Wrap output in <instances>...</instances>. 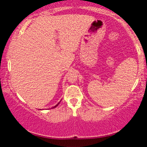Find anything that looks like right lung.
Masks as SVG:
<instances>
[{
  "instance_id": "add662e5",
  "label": "right lung",
  "mask_w": 147,
  "mask_h": 147,
  "mask_svg": "<svg viewBox=\"0 0 147 147\" xmlns=\"http://www.w3.org/2000/svg\"><path fill=\"white\" fill-rule=\"evenodd\" d=\"M59 104V103H58V104H57V105H55V106H53V108H55V107H57V106H58V104Z\"/></svg>"
}]
</instances>
